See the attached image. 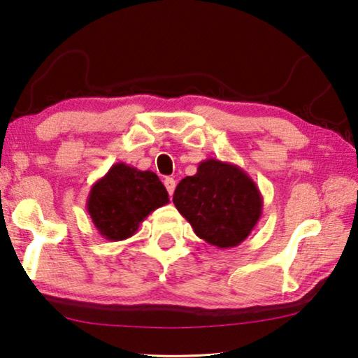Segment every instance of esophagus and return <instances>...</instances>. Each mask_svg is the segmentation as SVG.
<instances>
[{"label": "esophagus", "mask_w": 358, "mask_h": 358, "mask_svg": "<svg viewBox=\"0 0 358 358\" xmlns=\"http://www.w3.org/2000/svg\"><path fill=\"white\" fill-rule=\"evenodd\" d=\"M164 185H166V189H167V192L171 194V196H172L173 191H175V186H177V183H175V180L169 177V178H166V180H164Z\"/></svg>", "instance_id": "obj_1"}]
</instances>
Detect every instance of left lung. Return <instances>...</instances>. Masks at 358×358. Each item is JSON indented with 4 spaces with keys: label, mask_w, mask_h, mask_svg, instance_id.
<instances>
[{
    "label": "left lung",
    "mask_w": 358,
    "mask_h": 358,
    "mask_svg": "<svg viewBox=\"0 0 358 358\" xmlns=\"http://www.w3.org/2000/svg\"><path fill=\"white\" fill-rule=\"evenodd\" d=\"M173 203L199 238L226 250L252 232L264 199L243 169L210 157L199 164L196 175L180 181Z\"/></svg>",
    "instance_id": "left-lung-1"
}]
</instances>
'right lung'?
<instances>
[{
    "label": "right lung",
    "instance_id": "obj_1",
    "mask_svg": "<svg viewBox=\"0 0 358 358\" xmlns=\"http://www.w3.org/2000/svg\"><path fill=\"white\" fill-rule=\"evenodd\" d=\"M166 203L167 189L155 172L117 162L92 186L87 210L102 237L120 241L132 237L138 224Z\"/></svg>",
    "mask_w": 358,
    "mask_h": 358
}]
</instances>
